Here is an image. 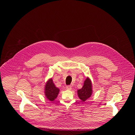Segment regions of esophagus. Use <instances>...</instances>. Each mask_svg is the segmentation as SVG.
Listing matches in <instances>:
<instances>
[{"label": "esophagus", "mask_w": 135, "mask_h": 135, "mask_svg": "<svg viewBox=\"0 0 135 135\" xmlns=\"http://www.w3.org/2000/svg\"><path fill=\"white\" fill-rule=\"evenodd\" d=\"M66 89L68 90H71L72 88H71V86L70 85H68V86H66Z\"/></svg>", "instance_id": "1"}]
</instances>
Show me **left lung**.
Wrapping results in <instances>:
<instances>
[{"label":"left lung","mask_w":135,"mask_h":135,"mask_svg":"<svg viewBox=\"0 0 135 135\" xmlns=\"http://www.w3.org/2000/svg\"><path fill=\"white\" fill-rule=\"evenodd\" d=\"M78 95L79 98L83 102L90 98L92 94V84L91 79L88 77L84 82L82 88L78 90Z\"/></svg>","instance_id":"left-lung-1"}]
</instances>
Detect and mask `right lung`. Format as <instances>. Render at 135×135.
I'll return each instance as SVG.
<instances>
[{
	"mask_svg": "<svg viewBox=\"0 0 135 135\" xmlns=\"http://www.w3.org/2000/svg\"><path fill=\"white\" fill-rule=\"evenodd\" d=\"M60 90L55 86L52 78L49 79L45 83L44 94L46 98L50 101H54L57 97Z\"/></svg>",
	"mask_w": 135,
	"mask_h": 135,
	"instance_id": "obj_1",
	"label": "right lung"
}]
</instances>
